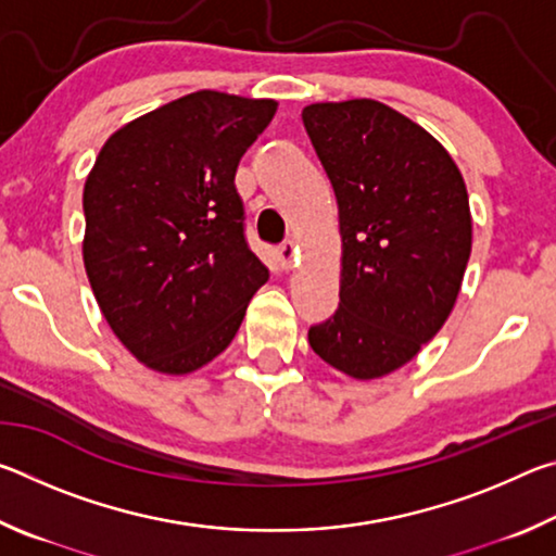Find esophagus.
<instances>
[{
    "mask_svg": "<svg viewBox=\"0 0 556 556\" xmlns=\"http://www.w3.org/2000/svg\"><path fill=\"white\" fill-rule=\"evenodd\" d=\"M277 260H279V265H281V269H291L299 262V244L296 242H285L281 244V248L277 250Z\"/></svg>",
    "mask_w": 556,
    "mask_h": 556,
    "instance_id": "34e87169",
    "label": "esophagus"
}]
</instances>
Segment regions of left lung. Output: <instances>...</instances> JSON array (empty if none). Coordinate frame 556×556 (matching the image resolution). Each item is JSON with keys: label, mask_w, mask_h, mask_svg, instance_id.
<instances>
[{"label": "left lung", "mask_w": 556, "mask_h": 556, "mask_svg": "<svg viewBox=\"0 0 556 556\" xmlns=\"http://www.w3.org/2000/svg\"><path fill=\"white\" fill-rule=\"evenodd\" d=\"M301 119L341 230V301L308 345L348 378L378 380L454 312L473 242L466 181L439 139L378 100L312 102Z\"/></svg>", "instance_id": "8db88e82"}]
</instances>
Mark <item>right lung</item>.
I'll return each instance as SVG.
<instances>
[{
  "mask_svg": "<svg viewBox=\"0 0 556 556\" xmlns=\"http://www.w3.org/2000/svg\"><path fill=\"white\" fill-rule=\"evenodd\" d=\"M277 100L199 90L112 131L83 188V265L119 343L188 375L238 333L269 279L242 235L235 172Z\"/></svg>",
  "mask_w": 556,
  "mask_h": 556,
  "instance_id": "right-lung-1",
  "label": "right lung"
}]
</instances>
